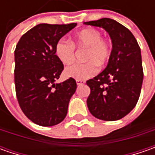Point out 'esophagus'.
I'll use <instances>...</instances> for the list:
<instances>
[{"instance_id": "34e87169", "label": "esophagus", "mask_w": 155, "mask_h": 155, "mask_svg": "<svg viewBox=\"0 0 155 155\" xmlns=\"http://www.w3.org/2000/svg\"><path fill=\"white\" fill-rule=\"evenodd\" d=\"M76 83H77V84H78V85H82V84H84V81L77 79V80H76Z\"/></svg>"}]
</instances>
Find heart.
I'll list each match as a JSON object with an SVG mask.
<instances>
[{
	"mask_svg": "<svg viewBox=\"0 0 155 155\" xmlns=\"http://www.w3.org/2000/svg\"><path fill=\"white\" fill-rule=\"evenodd\" d=\"M87 48L84 64H74L64 71L67 78L74 79H87L97 72V65L104 66L111 56V45L103 39L102 33L95 28H86L74 35L72 43L61 39L55 45V54L59 61L65 65L74 61L75 47Z\"/></svg>",
	"mask_w": 155,
	"mask_h": 155,
	"instance_id": "b5f03b06",
	"label": "heart"
}]
</instances>
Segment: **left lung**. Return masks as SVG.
Returning <instances> with one entry per match:
<instances>
[{
  "instance_id": "left-lung-1",
  "label": "left lung",
  "mask_w": 155,
  "mask_h": 155,
  "mask_svg": "<svg viewBox=\"0 0 155 155\" xmlns=\"http://www.w3.org/2000/svg\"><path fill=\"white\" fill-rule=\"evenodd\" d=\"M84 24L104 28L112 41L106 68L86 82L91 89L88 109L100 120L122 119L135 107L140 97L143 81L140 46L128 28L115 20L103 18Z\"/></svg>"
}]
</instances>
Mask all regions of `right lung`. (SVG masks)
<instances>
[{"label": "right lung", "mask_w": 155, "mask_h": 155, "mask_svg": "<svg viewBox=\"0 0 155 155\" xmlns=\"http://www.w3.org/2000/svg\"><path fill=\"white\" fill-rule=\"evenodd\" d=\"M77 26L39 24L21 36L15 51V84L21 110L35 124L51 127L67 115L77 89L74 78L55 84L64 70L55 45Z\"/></svg>", "instance_id": "right-lung-1"}]
</instances>
